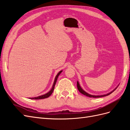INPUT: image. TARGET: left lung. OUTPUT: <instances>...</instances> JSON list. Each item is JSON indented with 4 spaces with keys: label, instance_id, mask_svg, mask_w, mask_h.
Wrapping results in <instances>:
<instances>
[{
    "label": "left lung",
    "instance_id": "1",
    "mask_svg": "<svg viewBox=\"0 0 130 130\" xmlns=\"http://www.w3.org/2000/svg\"><path fill=\"white\" fill-rule=\"evenodd\" d=\"M77 87L78 90H79V92H80L81 93H82V94H84V95H86V96H88V97H90V98H100V97L105 96H106V95H109V94H111L113 91H115V90L116 89V88L115 90H113L112 92H110L109 93H108V94H106V95H98V96H96V95H90V94H89L88 93H86L85 91H84V90L83 89H82L81 88V87H80V85H79V83H78V82H77Z\"/></svg>",
    "mask_w": 130,
    "mask_h": 130
}]
</instances>
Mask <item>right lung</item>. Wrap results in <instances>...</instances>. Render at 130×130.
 Returning <instances> with one entry per match:
<instances>
[{
  "mask_svg": "<svg viewBox=\"0 0 130 130\" xmlns=\"http://www.w3.org/2000/svg\"><path fill=\"white\" fill-rule=\"evenodd\" d=\"M62 71L61 70V71H60V72H59L57 75L55 77V81H54V84L53 85V87L52 88V89H51L50 91L46 93L45 94H44V95H41V96H37V97H35V98H30L29 99H35V100H37V99H45V98H48L50 95H51V94H52V93L53 92V90L54 89V87H55V84H56V81L57 80V78L59 76V75H60L61 72Z\"/></svg>",
  "mask_w": 130,
  "mask_h": 130,
  "instance_id": "add662e5",
  "label": "right lung"
}]
</instances>
